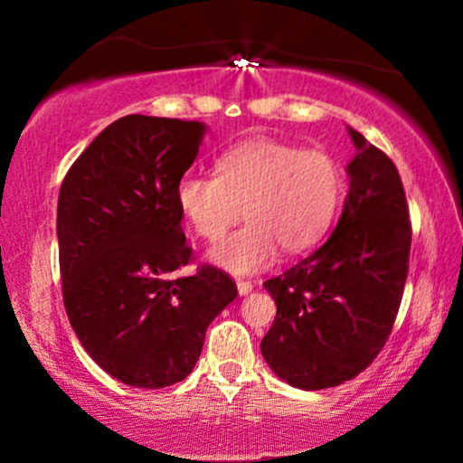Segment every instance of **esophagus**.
<instances>
[{"instance_id": "esophagus-1", "label": "esophagus", "mask_w": 463, "mask_h": 463, "mask_svg": "<svg viewBox=\"0 0 463 463\" xmlns=\"http://www.w3.org/2000/svg\"><path fill=\"white\" fill-rule=\"evenodd\" d=\"M252 280H243V279H239L237 280V289H239V294L241 296H248L250 291H252Z\"/></svg>"}]
</instances>
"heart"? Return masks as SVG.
Wrapping results in <instances>:
<instances>
[{"label":"heart","instance_id":"1","mask_svg":"<svg viewBox=\"0 0 463 463\" xmlns=\"http://www.w3.org/2000/svg\"><path fill=\"white\" fill-rule=\"evenodd\" d=\"M215 174H184L176 202L206 241L220 239L246 213V224L211 250V259L235 274L269 265L279 246L289 254L316 246L331 228L346 184L342 165L324 147L265 137L222 152Z\"/></svg>","mask_w":463,"mask_h":463}]
</instances>
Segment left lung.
Here are the masks:
<instances>
[{"instance_id": "obj_1", "label": "left lung", "mask_w": 463, "mask_h": 463, "mask_svg": "<svg viewBox=\"0 0 463 463\" xmlns=\"http://www.w3.org/2000/svg\"><path fill=\"white\" fill-rule=\"evenodd\" d=\"M357 156L333 235L263 283L276 302L263 359L300 390L337 387L379 357L405 291L411 220L401 174L383 150L348 128Z\"/></svg>"}]
</instances>
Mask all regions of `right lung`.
Instances as JSON below:
<instances>
[{"mask_svg": "<svg viewBox=\"0 0 463 463\" xmlns=\"http://www.w3.org/2000/svg\"><path fill=\"white\" fill-rule=\"evenodd\" d=\"M204 126L126 115L73 161L58 194L62 302L80 344L121 383L161 390L187 379L209 324L237 298L224 269L194 261L176 184Z\"/></svg>", "mask_w": 463, "mask_h": 463, "instance_id": "obj_1", "label": "right lung"}]
</instances>
